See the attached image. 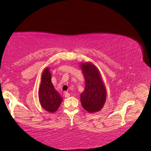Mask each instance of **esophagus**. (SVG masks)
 <instances>
[{"label": "esophagus", "instance_id": "1", "mask_svg": "<svg viewBox=\"0 0 151 151\" xmlns=\"http://www.w3.org/2000/svg\"><path fill=\"white\" fill-rule=\"evenodd\" d=\"M70 96V94L68 92H65V98H68Z\"/></svg>", "mask_w": 151, "mask_h": 151}]
</instances>
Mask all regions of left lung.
I'll return each instance as SVG.
<instances>
[{
  "mask_svg": "<svg viewBox=\"0 0 151 151\" xmlns=\"http://www.w3.org/2000/svg\"><path fill=\"white\" fill-rule=\"evenodd\" d=\"M85 79V89L81 94V103L88 113L101 110L106 99V89L98 68L91 62L81 63Z\"/></svg>",
  "mask_w": 151,
  "mask_h": 151,
  "instance_id": "left-lung-1",
  "label": "left lung"
}]
</instances>
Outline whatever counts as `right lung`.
<instances>
[{"label":"right lung","mask_w":151,"mask_h":151,"mask_svg":"<svg viewBox=\"0 0 151 151\" xmlns=\"http://www.w3.org/2000/svg\"><path fill=\"white\" fill-rule=\"evenodd\" d=\"M41 106L50 113L55 112L62 101V98L55 89L52 83V76L49 68H45L42 74L38 91Z\"/></svg>","instance_id":"right-lung-1"}]
</instances>
